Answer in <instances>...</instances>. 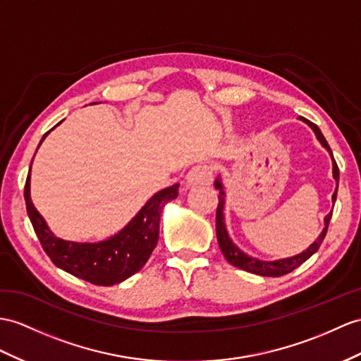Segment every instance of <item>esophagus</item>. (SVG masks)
<instances>
[{
  "mask_svg": "<svg viewBox=\"0 0 361 361\" xmlns=\"http://www.w3.org/2000/svg\"><path fill=\"white\" fill-rule=\"evenodd\" d=\"M213 179V170L208 164H197L187 174L188 185H207Z\"/></svg>",
  "mask_w": 361,
  "mask_h": 361,
  "instance_id": "obj_1",
  "label": "esophagus"
}]
</instances>
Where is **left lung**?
I'll list each match as a JSON object with an SVG mask.
<instances>
[{
    "instance_id": "1",
    "label": "left lung",
    "mask_w": 361,
    "mask_h": 361,
    "mask_svg": "<svg viewBox=\"0 0 361 361\" xmlns=\"http://www.w3.org/2000/svg\"><path fill=\"white\" fill-rule=\"evenodd\" d=\"M300 119L305 121L306 124L314 130V133H315V136H317V139L322 142V145L326 148V150L332 156L331 147L326 142V139H324V136L322 135L320 128L315 126L314 122H311V121H307V119H305L302 116H300ZM332 173H334V179L338 182V178H340L338 165H337L336 159H334V156H332ZM216 188L221 190V195H219L217 211H216V234H217L219 247H221V251L224 252L225 259L230 262L231 265L240 268L243 271H248V272H252V274L265 276V277L285 276V274H288V272L294 271L295 268L300 267L302 263H305L307 259H310L312 254L320 248V245H322V242L324 239V235H326V233H328V226H329V221H331L332 213H329L326 217H324V230L320 234L319 239L315 240L306 251H303L302 254H298V256L289 257V259H282V260H276V262H262V260H257V259H252V257L247 256V254H245V252H242L239 248H237L235 245L231 242L230 237H228L226 228H225V219H224V204H225L224 195H225V192L222 191V183H221V180H219V179H216ZM336 199H337V190H336V192H334L332 202H336Z\"/></svg>"
}]
</instances>
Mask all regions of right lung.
Masks as SVG:
<instances>
[{"instance_id":"add662e5","label":"right lung","mask_w":361,"mask_h":361,"mask_svg":"<svg viewBox=\"0 0 361 361\" xmlns=\"http://www.w3.org/2000/svg\"><path fill=\"white\" fill-rule=\"evenodd\" d=\"M58 126V124H56ZM55 126V127H56ZM54 127V128H55ZM51 128V130H54ZM42 136L41 142L47 135ZM39 142V144H41ZM32 165V164H30ZM179 195V185L165 188L147 202L124 230L99 243H76L58 239L47 228L30 199V173L24 185L27 214L50 260L68 274L98 286H111L133 276L150 259L159 239V219L164 205Z\"/></svg>"}]
</instances>
